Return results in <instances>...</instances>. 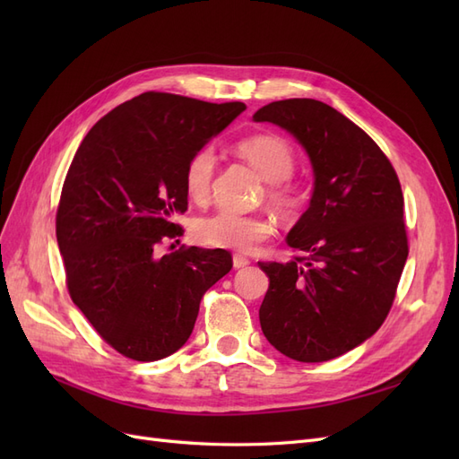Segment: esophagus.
I'll return each mask as SVG.
<instances>
[{
  "mask_svg": "<svg viewBox=\"0 0 459 459\" xmlns=\"http://www.w3.org/2000/svg\"><path fill=\"white\" fill-rule=\"evenodd\" d=\"M247 264H248V258H247V256H243V255H233V268H235V270L245 268Z\"/></svg>",
  "mask_w": 459,
  "mask_h": 459,
  "instance_id": "obj_1",
  "label": "esophagus"
}]
</instances>
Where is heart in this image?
<instances>
[{
	"mask_svg": "<svg viewBox=\"0 0 459 459\" xmlns=\"http://www.w3.org/2000/svg\"><path fill=\"white\" fill-rule=\"evenodd\" d=\"M239 155L266 179L270 187V199L289 206L295 201V193L285 179L293 174L295 152L283 137L273 134H256L245 137L238 145ZM216 170V155L211 147L199 149L186 166L184 182L189 199L203 203L211 193L212 176ZM272 233V221L262 216H243L220 211L211 216L199 218L193 226V235L201 245L228 251L248 253L268 239Z\"/></svg>",
	"mask_w": 459,
	"mask_h": 459,
	"instance_id": "1",
	"label": "heart"
}]
</instances>
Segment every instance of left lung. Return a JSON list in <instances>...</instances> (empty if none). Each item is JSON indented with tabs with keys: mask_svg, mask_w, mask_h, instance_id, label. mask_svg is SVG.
<instances>
[{
	"mask_svg": "<svg viewBox=\"0 0 459 459\" xmlns=\"http://www.w3.org/2000/svg\"><path fill=\"white\" fill-rule=\"evenodd\" d=\"M253 120L293 135L314 174L310 204L287 235L308 258L258 262L270 280L260 327L287 358L327 362L368 341L393 307L408 258L398 176L362 128L322 101H273Z\"/></svg>",
	"mask_w": 459,
	"mask_h": 459,
	"instance_id": "1",
	"label": "left lung"
}]
</instances>
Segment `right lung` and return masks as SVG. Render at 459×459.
Here are the masks:
<instances>
[{
  "label": "right lung",
  "mask_w": 459,
  "mask_h": 459,
  "mask_svg": "<svg viewBox=\"0 0 459 459\" xmlns=\"http://www.w3.org/2000/svg\"><path fill=\"white\" fill-rule=\"evenodd\" d=\"M245 103H206L147 91L88 132L68 169L57 243L73 302L115 351L155 362L187 342L199 304L231 266L224 248L157 256L182 228L189 159L238 118Z\"/></svg>",
  "instance_id": "right-lung-1"
}]
</instances>
